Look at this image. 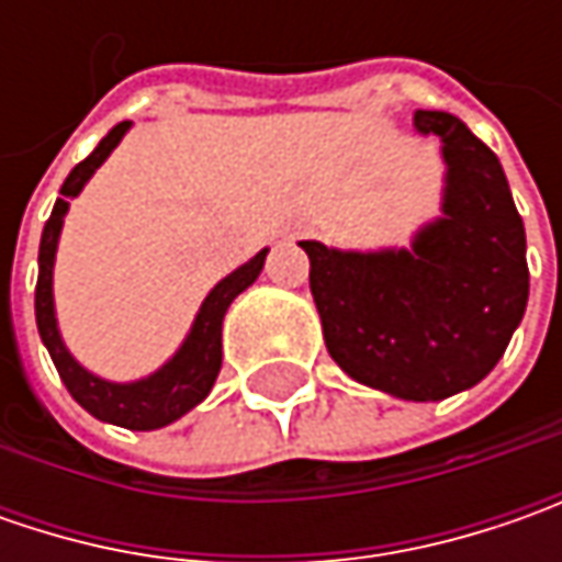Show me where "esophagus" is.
I'll return each mask as SVG.
<instances>
[{"label":"esophagus","mask_w":562,"mask_h":562,"mask_svg":"<svg viewBox=\"0 0 562 562\" xmlns=\"http://www.w3.org/2000/svg\"><path fill=\"white\" fill-rule=\"evenodd\" d=\"M291 237H293V234H291Z\"/></svg>","instance_id":"34e87169"}]
</instances>
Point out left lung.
Wrapping results in <instances>:
<instances>
[{"label": "left lung", "instance_id": "left-lung-1", "mask_svg": "<svg viewBox=\"0 0 562 562\" xmlns=\"http://www.w3.org/2000/svg\"><path fill=\"white\" fill-rule=\"evenodd\" d=\"M441 137V218L409 249L344 252L300 240L325 347L347 375L400 400H443L504 357L529 303L526 227L501 159L463 121L416 112Z\"/></svg>", "mask_w": 562, "mask_h": 562}]
</instances>
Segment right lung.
<instances>
[{"instance_id":"right-lung-1","label":"right lung","mask_w":562,"mask_h":562,"mask_svg":"<svg viewBox=\"0 0 562 562\" xmlns=\"http://www.w3.org/2000/svg\"><path fill=\"white\" fill-rule=\"evenodd\" d=\"M131 131V121L115 124L99 146L71 168V175L61 184V200H55L53 215L43 227L40 237V278H36V328L40 337L53 357L58 375L65 381L68 394L102 422H112L121 428L131 431H153L171 425L175 419H181L184 413H190L196 403H203L218 378L222 369V322H225L227 306L234 303L237 293H244L259 278V271L266 266V252H256L247 266H240L237 271H231L227 278H222L209 296L203 300L200 313L193 318V328L181 344V350L165 362L159 372L140 378V381H127V384H115L105 378L87 372L77 362L65 340L58 335V322H55V303H53V266H55V249H58V234L65 225V212H68V200L77 196L83 184L93 178L99 165L109 159V153L121 143V137Z\"/></svg>"}]
</instances>
